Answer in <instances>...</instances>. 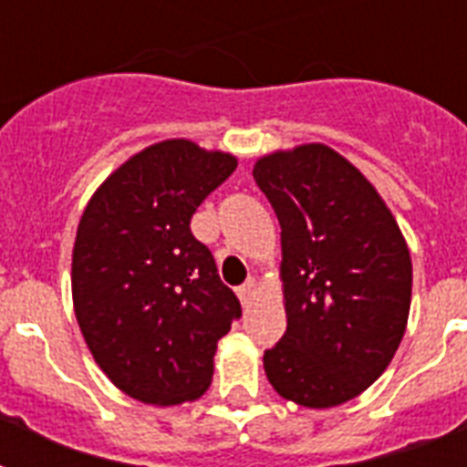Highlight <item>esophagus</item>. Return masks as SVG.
Masks as SVG:
<instances>
[{"instance_id":"34e87169","label":"esophagus","mask_w":467,"mask_h":467,"mask_svg":"<svg viewBox=\"0 0 467 467\" xmlns=\"http://www.w3.org/2000/svg\"><path fill=\"white\" fill-rule=\"evenodd\" d=\"M254 295H256V280H246L244 285L237 287V297H240V302L244 306L252 302Z\"/></svg>"}]
</instances>
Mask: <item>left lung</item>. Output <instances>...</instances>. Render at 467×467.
Listing matches in <instances>:
<instances>
[{
  "label": "left lung",
  "instance_id": "1",
  "mask_svg": "<svg viewBox=\"0 0 467 467\" xmlns=\"http://www.w3.org/2000/svg\"><path fill=\"white\" fill-rule=\"evenodd\" d=\"M280 223L287 328L264 352L271 386L302 408H336L369 389L403 340L412 261L365 174L324 143L256 161Z\"/></svg>",
  "mask_w": 467,
  "mask_h": 467
}]
</instances>
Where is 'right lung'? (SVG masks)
<instances>
[{"instance_id": "right-lung-1", "label": "right lung", "mask_w": 467, "mask_h": 467, "mask_svg": "<svg viewBox=\"0 0 467 467\" xmlns=\"http://www.w3.org/2000/svg\"><path fill=\"white\" fill-rule=\"evenodd\" d=\"M237 158L189 139L153 143L90 196L71 254V297L90 355L112 384L148 405L208 391L218 340L240 319L192 215Z\"/></svg>"}]
</instances>
